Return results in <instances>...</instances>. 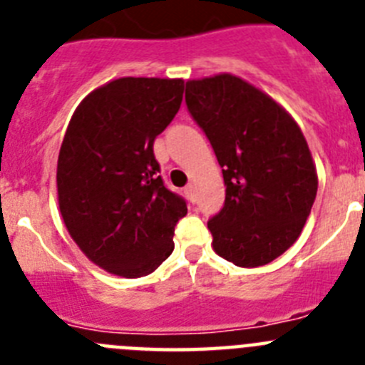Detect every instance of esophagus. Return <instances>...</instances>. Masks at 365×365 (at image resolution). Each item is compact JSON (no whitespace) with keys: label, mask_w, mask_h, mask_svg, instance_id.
<instances>
[{"label":"esophagus","mask_w":365,"mask_h":365,"mask_svg":"<svg viewBox=\"0 0 365 365\" xmlns=\"http://www.w3.org/2000/svg\"><path fill=\"white\" fill-rule=\"evenodd\" d=\"M185 195L188 197L190 202H195V188H193V185H188L185 188Z\"/></svg>","instance_id":"esophagus-1"}]
</instances>
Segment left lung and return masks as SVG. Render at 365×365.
I'll return each instance as SVG.
<instances>
[{"label":"left lung","mask_w":365,"mask_h":365,"mask_svg":"<svg viewBox=\"0 0 365 365\" xmlns=\"http://www.w3.org/2000/svg\"><path fill=\"white\" fill-rule=\"evenodd\" d=\"M186 106L227 186L208 221L215 254L245 269L267 265L298 240L316 199L307 140L276 100L234 74L188 80Z\"/></svg>","instance_id":"1"}]
</instances>
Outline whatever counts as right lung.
I'll list each match as a JSON object with an SVG mask.
<instances>
[{"label":"right lung","instance_id":"1","mask_svg":"<svg viewBox=\"0 0 365 365\" xmlns=\"http://www.w3.org/2000/svg\"><path fill=\"white\" fill-rule=\"evenodd\" d=\"M185 80H113L86 96L58 155L60 214L74 243L122 278L153 272L173 252L188 208L164 186L153 143L182 102Z\"/></svg>","mask_w":365,"mask_h":365}]
</instances>
